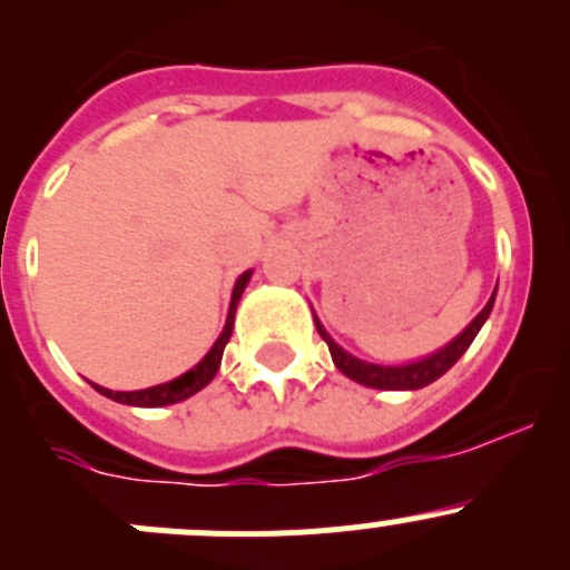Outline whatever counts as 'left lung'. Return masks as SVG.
Wrapping results in <instances>:
<instances>
[{
    "instance_id": "left-lung-1",
    "label": "left lung",
    "mask_w": 570,
    "mask_h": 570,
    "mask_svg": "<svg viewBox=\"0 0 570 570\" xmlns=\"http://www.w3.org/2000/svg\"><path fill=\"white\" fill-rule=\"evenodd\" d=\"M493 297H497V292H493L491 301L485 303V308H482V312L469 322V327H465L461 336L452 338L446 347L435 350V353L428 355V358H419V361H411V364H400V366L366 364V361L355 358V355H350L347 350L338 347V344L327 336V331L322 327V322L317 317H314V325H317L320 336L325 338L327 350H331L333 364H336L338 372H344L350 381L361 383V386H370V389H394V392L400 389V392H411V389H422V386H428V383L439 381V377L444 375V372L450 370L458 358H461L465 350H469V344L474 342V336L480 333L482 322H485L488 314H491Z\"/></svg>"
}]
</instances>
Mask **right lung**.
I'll return each instance as SVG.
<instances>
[{
    "mask_svg": "<svg viewBox=\"0 0 570 570\" xmlns=\"http://www.w3.org/2000/svg\"><path fill=\"white\" fill-rule=\"evenodd\" d=\"M248 281H250V269H248V273L239 275L237 284H234L232 306H228V317H226V327H223V333H220V336H217V342L212 344L209 353H206L204 358H200L198 364L193 366V370L184 372V375L176 377V381L159 383V386H151V389H140V392H112V389L96 386V383H94L96 392L109 396V400H115V402H124V405L159 407V405H174V402L187 400V396H193L195 392H200V389H204V386H209L212 377H215L217 370H220L223 350H226L228 338H232V331H234V314H237V303H239V297H243V292H245V286H248Z\"/></svg>",
    "mask_w": 570,
    "mask_h": 570,
    "instance_id": "1",
    "label": "right lung"
}]
</instances>
